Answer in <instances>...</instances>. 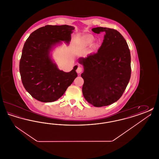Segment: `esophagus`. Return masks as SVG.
<instances>
[{"mask_svg":"<svg viewBox=\"0 0 159 159\" xmlns=\"http://www.w3.org/2000/svg\"><path fill=\"white\" fill-rule=\"evenodd\" d=\"M82 71V68L80 67H78L76 69V72H77L78 74L81 73Z\"/></svg>","mask_w":159,"mask_h":159,"instance_id":"obj_1","label":"esophagus"}]
</instances>
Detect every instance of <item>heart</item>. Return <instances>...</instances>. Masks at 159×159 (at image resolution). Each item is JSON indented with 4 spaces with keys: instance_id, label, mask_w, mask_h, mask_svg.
Returning a JSON list of instances; mask_svg holds the SVG:
<instances>
[{
    "instance_id": "b5f03b06",
    "label": "heart",
    "mask_w": 159,
    "mask_h": 159,
    "mask_svg": "<svg viewBox=\"0 0 159 159\" xmlns=\"http://www.w3.org/2000/svg\"><path fill=\"white\" fill-rule=\"evenodd\" d=\"M93 40H94L93 38L89 36L83 39L82 40V44L84 46L89 45L93 42Z\"/></svg>"
}]
</instances>
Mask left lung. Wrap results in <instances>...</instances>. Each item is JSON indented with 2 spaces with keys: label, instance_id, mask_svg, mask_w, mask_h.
I'll return each mask as SVG.
<instances>
[{
  "label": "left lung",
  "instance_id": "obj_1",
  "mask_svg": "<svg viewBox=\"0 0 159 159\" xmlns=\"http://www.w3.org/2000/svg\"><path fill=\"white\" fill-rule=\"evenodd\" d=\"M95 33H105L97 53L79 58L83 66V96L92 106H107L123 95L130 75V53L126 40L116 30L107 27L92 29Z\"/></svg>",
  "mask_w": 159,
  "mask_h": 159
}]
</instances>
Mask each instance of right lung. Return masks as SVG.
Listing matches in <instances>:
<instances>
[{"mask_svg": "<svg viewBox=\"0 0 159 159\" xmlns=\"http://www.w3.org/2000/svg\"><path fill=\"white\" fill-rule=\"evenodd\" d=\"M75 27L47 25L31 33L26 40L20 61L23 86L32 97L43 102L60 98L77 76V66L68 73L59 70L51 52L62 42L68 44Z\"/></svg>", "mask_w": 159, "mask_h": 159, "instance_id": "1", "label": "right lung"}]
</instances>
